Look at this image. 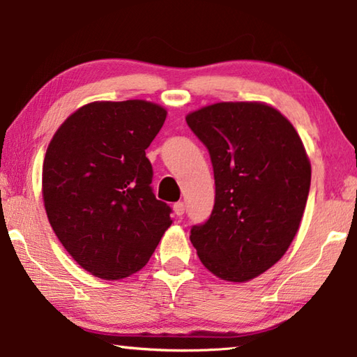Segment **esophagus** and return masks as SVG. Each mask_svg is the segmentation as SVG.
Listing matches in <instances>:
<instances>
[{"instance_id":"1","label":"esophagus","mask_w":357,"mask_h":357,"mask_svg":"<svg viewBox=\"0 0 357 357\" xmlns=\"http://www.w3.org/2000/svg\"><path fill=\"white\" fill-rule=\"evenodd\" d=\"M173 211H174V214L176 215H183L184 213H185V206H184V203L183 202H178V203H174L173 204Z\"/></svg>"}]
</instances>
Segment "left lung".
Masks as SVG:
<instances>
[{
    "instance_id": "1",
    "label": "left lung",
    "mask_w": 357,
    "mask_h": 357,
    "mask_svg": "<svg viewBox=\"0 0 357 357\" xmlns=\"http://www.w3.org/2000/svg\"><path fill=\"white\" fill-rule=\"evenodd\" d=\"M187 124L209 149L215 203L190 243L204 268L243 283L279 261L298 233L312 167L294 126L266 102H217Z\"/></svg>"
}]
</instances>
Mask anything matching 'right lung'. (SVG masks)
<instances>
[{"label":"right lung","instance_id":"1","mask_svg":"<svg viewBox=\"0 0 357 357\" xmlns=\"http://www.w3.org/2000/svg\"><path fill=\"white\" fill-rule=\"evenodd\" d=\"M167 110L142 99L96 100L48 143L42 200L53 231L84 271L119 280L140 271L173 223L151 190L146 153Z\"/></svg>","mask_w":357,"mask_h":357}]
</instances>
